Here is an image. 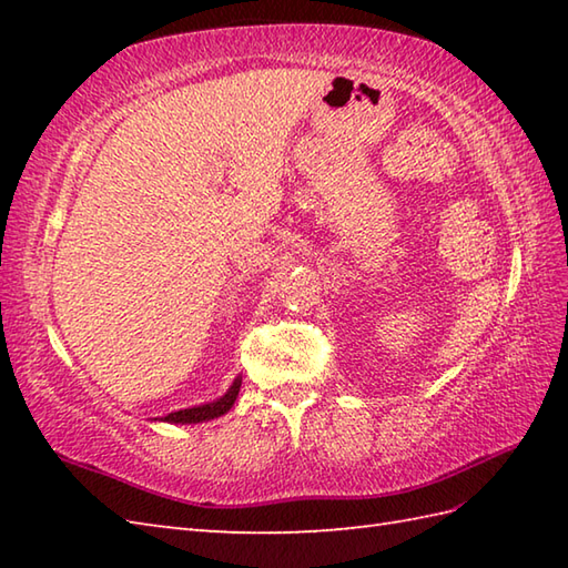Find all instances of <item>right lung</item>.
Listing matches in <instances>:
<instances>
[{
	"instance_id": "obj_1",
	"label": "right lung",
	"mask_w": 568,
	"mask_h": 568,
	"mask_svg": "<svg viewBox=\"0 0 568 568\" xmlns=\"http://www.w3.org/2000/svg\"><path fill=\"white\" fill-rule=\"evenodd\" d=\"M239 388H241V376H236L234 383L229 385V390L222 397H216V400H212V403H202V405H195V407L175 409V413H171V415L153 417V419L168 422V425H197V422H210L214 417L226 415L229 409H232V405L236 403V397H239Z\"/></svg>"
}]
</instances>
